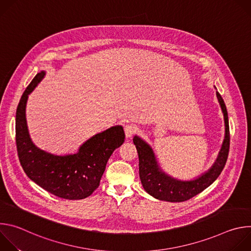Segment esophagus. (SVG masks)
Returning a JSON list of instances; mask_svg holds the SVG:
<instances>
[{
    "label": "esophagus",
    "instance_id": "1",
    "mask_svg": "<svg viewBox=\"0 0 251 251\" xmlns=\"http://www.w3.org/2000/svg\"><path fill=\"white\" fill-rule=\"evenodd\" d=\"M124 131H125V135L127 138L131 137L133 134L136 133L137 131V127L133 124H127L124 126Z\"/></svg>",
    "mask_w": 251,
    "mask_h": 251
}]
</instances>
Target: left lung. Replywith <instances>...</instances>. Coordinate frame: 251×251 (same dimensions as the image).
<instances>
[{
    "instance_id": "left-lung-1",
    "label": "left lung",
    "mask_w": 251,
    "mask_h": 251,
    "mask_svg": "<svg viewBox=\"0 0 251 251\" xmlns=\"http://www.w3.org/2000/svg\"><path fill=\"white\" fill-rule=\"evenodd\" d=\"M217 96L225 116V141L216 163L213 164V166L206 173H204L199 178H196V180L187 182L178 181L163 173L157 165L151 147L138 136H135L133 138V142L136 146L139 157L140 180L143 188L152 197L161 201H167L172 202L188 201L205 190L207 187H209L223 172L228 157L230 135L226 106L222 95L219 92H217Z\"/></svg>"
}]
</instances>
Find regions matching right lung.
<instances>
[{
    "instance_id": "right-lung-1",
    "label": "right lung",
    "mask_w": 251,
    "mask_h": 251,
    "mask_svg": "<svg viewBox=\"0 0 251 251\" xmlns=\"http://www.w3.org/2000/svg\"><path fill=\"white\" fill-rule=\"evenodd\" d=\"M38 74L25 88L16 113V144L21 166L26 176L49 193L66 200L89 197L100 184L106 164L125 139L122 126H114L96 134L79 148L78 153L55 156L35 147L29 138L25 121L28 94L44 78Z\"/></svg>"
}]
</instances>
